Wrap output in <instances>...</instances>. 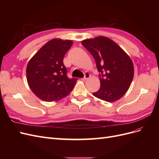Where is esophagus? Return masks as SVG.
Instances as JSON below:
<instances>
[{
  "instance_id": "1",
  "label": "esophagus",
  "mask_w": 159,
  "mask_h": 159,
  "mask_svg": "<svg viewBox=\"0 0 159 159\" xmlns=\"http://www.w3.org/2000/svg\"><path fill=\"white\" fill-rule=\"evenodd\" d=\"M90 77V74L88 73V72H86V73H85V75H84V78H81V80L82 81H85L87 80L88 78H89Z\"/></svg>"
}]
</instances>
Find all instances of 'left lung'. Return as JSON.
I'll list each match as a JSON object with an SVG mask.
<instances>
[{
    "mask_svg": "<svg viewBox=\"0 0 159 159\" xmlns=\"http://www.w3.org/2000/svg\"><path fill=\"white\" fill-rule=\"evenodd\" d=\"M81 44L94 57L99 73L100 88L93 95L107 102L122 98L134 75L130 57L114 41L105 36L86 39Z\"/></svg>",
    "mask_w": 159,
    "mask_h": 159,
    "instance_id": "8db88e82",
    "label": "left lung"
}]
</instances>
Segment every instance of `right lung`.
<instances>
[{
    "label": "right lung",
    "mask_w": 159,
    "mask_h": 159,
    "mask_svg": "<svg viewBox=\"0 0 159 159\" xmlns=\"http://www.w3.org/2000/svg\"><path fill=\"white\" fill-rule=\"evenodd\" d=\"M73 42L53 39L36 53L28 61L26 78L37 97L45 102H55L66 97L73 89L76 78H69L63 59Z\"/></svg>",
    "instance_id": "right-lung-1"
}]
</instances>
